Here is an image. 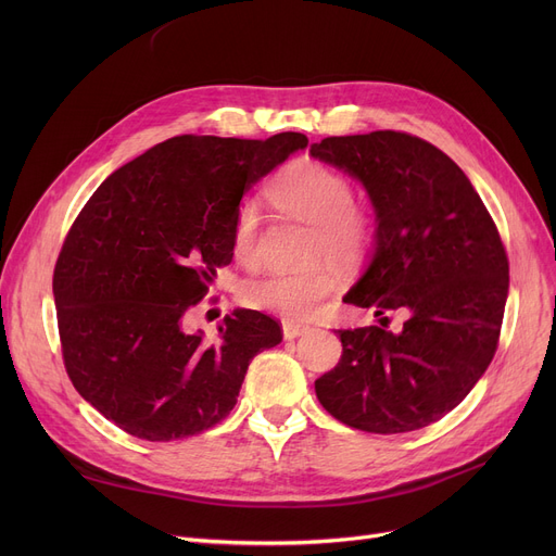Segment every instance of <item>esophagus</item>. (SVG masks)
I'll return each mask as SVG.
<instances>
[{
	"mask_svg": "<svg viewBox=\"0 0 556 556\" xmlns=\"http://www.w3.org/2000/svg\"><path fill=\"white\" fill-rule=\"evenodd\" d=\"M281 329H283V338L286 340H295V338H300V336H304L308 331V327L295 325V323H283Z\"/></svg>",
	"mask_w": 556,
	"mask_h": 556,
	"instance_id": "obj_1",
	"label": "esophagus"
}]
</instances>
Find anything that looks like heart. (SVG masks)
<instances>
[{
	"mask_svg": "<svg viewBox=\"0 0 556 556\" xmlns=\"http://www.w3.org/2000/svg\"><path fill=\"white\" fill-rule=\"evenodd\" d=\"M268 195L279 210L315 227L313 258L356 261L367 252L371 218L354 202L352 182L336 168L315 160H298L277 175ZM258 204L248 198L231 220V252L243 266H254L258 258ZM338 286L340 275L331 266L304 273H266L243 283L241 302L288 319H306L323 308Z\"/></svg>",
	"mask_w": 556,
	"mask_h": 556,
	"instance_id": "heart-1",
	"label": "heart"
}]
</instances>
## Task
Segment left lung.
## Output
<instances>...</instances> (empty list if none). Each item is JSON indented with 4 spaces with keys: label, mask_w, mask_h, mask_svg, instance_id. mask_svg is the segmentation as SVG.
<instances>
[{
    "label": "left lung",
    "mask_w": 556,
    "mask_h": 556,
    "mask_svg": "<svg viewBox=\"0 0 556 556\" xmlns=\"http://www.w3.org/2000/svg\"><path fill=\"white\" fill-rule=\"evenodd\" d=\"M311 155L356 178L376 214L374 254L346 304L403 308L401 331H338L340 363L315 381L338 421L378 434L440 421L498 346L509 293L501 233L464 170L437 146L394 130L327 137Z\"/></svg>",
    "instance_id": "8db88e82"
}]
</instances>
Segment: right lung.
I'll return each instance as SVG.
<instances>
[{
    "label": "right lung",
    "instance_id": "obj_1",
    "mask_svg": "<svg viewBox=\"0 0 556 556\" xmlns=\"http://www.w3.org/2000/svg\"><path fill=\"white\" fill-rule=\"evenodd\" d=\"M306 146L302 132L180 135L116 168L87 200L55 261L53 298L65 369L105 419L170 442L237 405L250 361L281 342L279 325L239 308L210 344L182 323L233 256L245 191Z\"/></svg>",
    "mask_w": 556,
    "mask_h": 556
}]
</instances>
